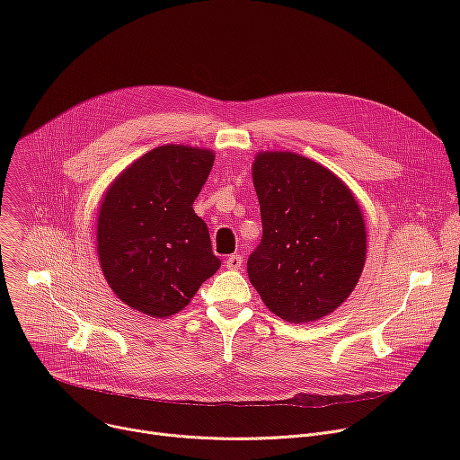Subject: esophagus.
<instances>
[{
    "mask_svg": "<svg viewBox=\"0 0 460 460\" xmlns=\"http://www.w3.org/2000/svg\"><path fill=\"white\" fill-rule=\"evenodd\" d=\"M242 256L240 254H231L227 260H226V266H227V270H231V271H238L240 268H242Z\"/></svg>",
    "mask_w": 460,
    "mask_h": 460,
    "instance_id": "34e87169",
    "label": "esophagus"
}]
</instances>
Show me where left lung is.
I'll use <instances>...</instances> for the list:
<instances>
[{
  "label": "left lung",
  "mask_w": 460,
  "mask_h": 460,
  "mask_svg": "<svg viewBox=\"0 0 460 460\" xmlns=\"http://www.w3.org/2000/svg\"><path fill=\"white\" fill-rule=\"evenodd\" d=\"M261 242L247 275L268 309L307 323L341 307L366 264L367 234L351 189L327 167L289 151L252 162Z\"/></svg>",
  "instance_id": "1"
}]
</instances>
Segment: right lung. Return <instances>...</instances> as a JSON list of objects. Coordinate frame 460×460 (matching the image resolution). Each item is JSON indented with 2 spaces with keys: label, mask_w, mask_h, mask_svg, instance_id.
<instances>
[{
  "label": "right lung",
  "mask_w": 460,
  "mask_h": 460,
  "mask_svg": "<svg viewBox=\"0 0 460 460\" xmlns=\"http://www.w3.org/2000/svg\"><path fill=\"white\" fill-rule=\"evenodd\" d=\"M213 162L211 149L169 144L107 187L96 249L109 288L128 307L153 318L176 314L220 270L209 229L192 209Z\"/></svg>",
  "instance_id": "obj_1"
}]
</instances>
